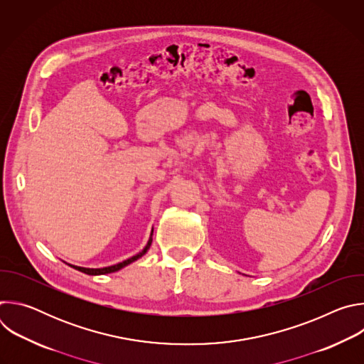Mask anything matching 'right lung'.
<instances>
[{
  "label": "right lung",
  "mask_w": 364,
  "mask_h": 364,
  "mask_svg": "<svg viewBox=\"0 0 364 364\" xmlns=\"http://www.w3.org/2000/svg\"><path fill=\"white\" fill-rule=\"evenodd\" d=\"M151 242H152V239H149V240H148V243H146V246H145V249H144L142 252H139L138 255H135V256H132V257L127 259V261H124V262H121V264H117V265H114V267L100 268V269H89V268H80V267H73V268H75V269H77V271H80V272H83V274H87V275H103V274H111V272L119 271L121 268H124V267H127V265L132 264L134 261H136L138 257H141V256H142V255L149 249Z\"/></svg>",
  "instance_id": "obj_1"
}]
</instances>
